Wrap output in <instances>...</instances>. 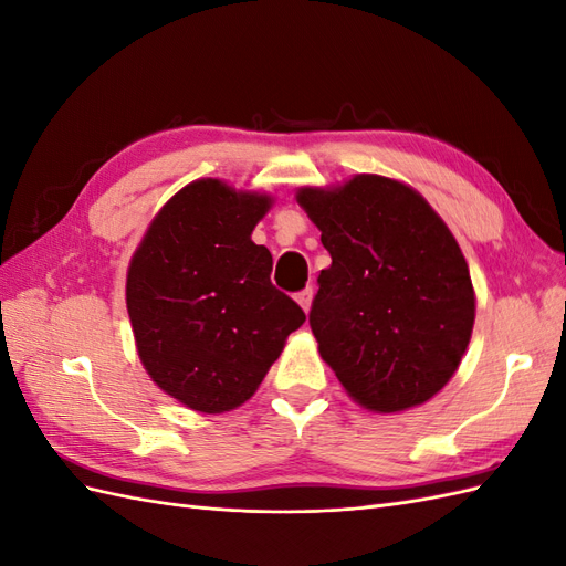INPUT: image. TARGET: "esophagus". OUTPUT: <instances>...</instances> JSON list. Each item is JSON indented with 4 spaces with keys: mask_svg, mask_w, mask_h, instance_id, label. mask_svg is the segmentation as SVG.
<instances>
[{
    "mask_svg": "<svg viewBox=\"0 0 566 566\" xmlns=\"http://www.w3.org/2000/svg\"><path fill=\"white\" fill-rule=\"evenodd\" d=\"M312 300H314V287H312V285H310V287H304L302 293H297V302H300V306H302L304 312H310Z\"/></svg>",
    "mask_w": 566,
    "mask_h": 566,
    "instance_id": "1",
    "label": "esophagus"
}]
</instances>
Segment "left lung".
Instances as JSON below:
<instances>
[{"label":"left lung","mask_w":566,"mask_h":566,"mask_svg":"<svg viewBox=\"0 0 566 566\" xmlns=\"http://www.w3.org/2000/svg\"><path fill=\"white\" fill-rule=\"evenodd\" d=\"M297 202L333 260L310 312L323 361L368 410L430 401L453 378L474 325L453 233L418 191L378 175L302 188Z\"/></svg>","instance_id":"left-lung-1"}]
</instances>
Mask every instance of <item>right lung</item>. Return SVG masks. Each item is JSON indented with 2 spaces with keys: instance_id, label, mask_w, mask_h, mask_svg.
<instances>
[{
  "instance_id": "right-lung-1",
  "label": "right lung",
  "mask_w": 566,
  "mask_h": 566,
  "mask_svg": "<svg viewBox=\"0 0 566 566\" xmlns=\"http://www.w3.org/2000/svg\"><path fill=\"white\" fill-rule=\"evenodd\" d=\"M269 208V196L198 179L167 200L132 256L127 312L142 364L200 413L245 403L306 321L250 238Z\"/></svg>"
}]
</instances>
